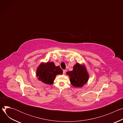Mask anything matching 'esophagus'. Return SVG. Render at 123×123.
Masks as SVG:
<instances>
[{
    "mask_svg": "<svg viewBox=\"0 0 123 123\" xmlns=\"http://www.w3.org/2000/svg\"><path fill=\"white\" fill-rule=\"evenodd\" d=\"M63 74H66V70H65V69L63 70Z\"/></svg>",
    "mask_w": 123,
    "mask_h": 123,
    "instance_id": "obj_1",
    "label": "esophagus"
}]
</instances>
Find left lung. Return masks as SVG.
<instances>
[{"instance_id":"left-lung-1","label":"left lung","mask_w":123,"mask_h":123,"mask_svg":"<svg viewBox=\"0 0 123 123\" xmlns=\"http://www.w3.org/2000/svg\"><path fill=\"white\" fill-rule=\"evenodd\" d=\"M70 77L71 84L75 87H81L85 84L89 79V75L86 72V68L76 63L74 67L73 71L67 73Z\"/></svg>"}]
</instances>
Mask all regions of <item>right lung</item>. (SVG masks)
Returning a JSON list of instances; mask_svg holds the SVG:
<instances>
[{
	"instance_id": "add662e5",
	"label": "right lung",
	"mask_w": 123,
	"mask_h": 123,
	"mask_svg": "<svg viewBox=\"0 0 123 123\" xmlns=\"http://www.w3.org/2000/svg\"><path fill=\"white\" fill-rule=\"evenodd\" d=\"M63 74V70L59 66H55L53 62L41 64L37 68V76L42 82L47 84H52L55 76Z\"/></svg>"
}]
</instances>
